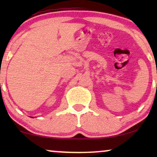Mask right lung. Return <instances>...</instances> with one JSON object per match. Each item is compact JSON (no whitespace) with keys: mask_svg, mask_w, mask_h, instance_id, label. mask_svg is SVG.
I'll return each mask as SVG.
<instances>
[{"mask_svg":"<svg viewBox=\"0 0 157 157\" xmlns=\"http://www.w3.org/2000/svg\"><path fill=\"white\" fill-rule=\"evenodd\" d=\"M32 118H33V117H32Z\"/></svg>","mask_w":157,"mask_h":157,"instance_id":"obj_1","label":"right lung"}]
</instances>
